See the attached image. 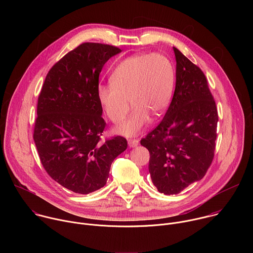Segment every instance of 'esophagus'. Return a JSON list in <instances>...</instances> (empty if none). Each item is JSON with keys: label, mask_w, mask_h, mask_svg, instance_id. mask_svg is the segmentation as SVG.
Returning <instances> with one entry per match:
<instances>
[{"label": "esophagus", "mask_w": 253, "mask_h": 253, "mask_svg": "<svg viewBox=\"0 0 253 253\" xmlns=\"http://www.w3.org/2000/svg\"><path fill=\"white\" fill-rule=\"evenodd\" d=\"M138 143H139V141L136 140V139H129V140H128V145H129V147H131V148L137 147V146H138Z\"/></svg>", "instance_id": "34e87169"}]
</instances>
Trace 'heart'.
I'll list each match as a JSON object with an SVG mask.
<instances>
[{"mask_svg":"<svg viewBox=\"0 0 253 253\" xmlns=\"http://www.w3.org/2000/svg\"><path fill=\"white\" fill-rule=\"evenodd\" d=\"M175 72L171 60L160 53L138 54L123 60L113 71L109 85H99L97 98L106 116L113 123L130 117L115 127L117 134L135 137L150 115L159 116L168 106L174 87Z\"/></svg>","mask_w":253,"mask_h":253,"instance_id":"b5f03b06","label":"heart"}]
</instances>
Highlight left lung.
<instances>
[{
    "label": "left lung",
    "instance_id": "obj_1",
    "mask_svg": "<svg viewBox=\"0 0 253 253\" xmlns=\"http://www.w3.org/2000/svg\"><path fill=\"white\" fill-rule=\"evenodd\" d=\"M173 51L172 101L160 124L141 140L150 153L152 182L165 195L178 194L204 177L214 156L218 122L203 72L178 49Z\"/></svg>",
    "mask_w": 253,
    "mask_h": 253
}]
</instances>
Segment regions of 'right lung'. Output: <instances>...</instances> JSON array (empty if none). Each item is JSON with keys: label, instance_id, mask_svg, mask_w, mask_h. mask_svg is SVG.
Wrapping results in <instances>:
<instances>
[{"label": "right lung", "instance_id": "1", "mask_svg": "<svg viewBox=\"0 0 253 253\" xmlns=\"http://www.w3.org/2000/svg\"><path fill=\"white\" fill-rule=\"evenodd\" d=\"M117 47L84 43L56 63L38 99L34 141L47 173L79 194L102 188L114 159L127 149L121 136L100 143L105 128L97 98L105 63Z\"/></svg>", "mask_w": 253, "mask_h": 253}]
</instances>
